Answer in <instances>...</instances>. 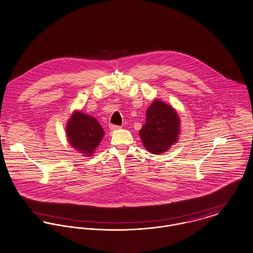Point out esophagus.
Returning <instances> with one entry per match:
<instances>
[{
    "label": "esophagus",
    "instance_id": "34e87169",
    "mask_svg": "<svg viewBox=\"0 0 253 253\" xmlns=\"http://www.w3.org/2000/svg\"><path fill=\"white\" fill-rule=\"evenodd\" d=\"M109 127H110L111 130H116V129H120L121 128L120 126H116V125H110Z\"/></svg>",
    "mask_w": 253,
    "mask_h": 253
}]
</instances>
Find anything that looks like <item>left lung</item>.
Listing matches in <instances>:
<instances>
[{"label":"left lung","instance_id":"left-lung-1","mask_svg":"<svg viewBox=\"0 0 253 253\" xmlns=\"http://www.w3.org/2000/svg\"><path fill=\"white\" fill-rule=\"evenodd\" d=\"M180 119L168 104L156 99L146 112V123L140 129L144 147L153 154H162L177 142Z\"/></svg>","mask_w":253,"mask_h":253}]
</instances>
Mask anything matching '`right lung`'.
<instances>
[{"label": "right lung", "instance_id": "right-lung-1", "mask_svg": "<svg viewBox=\"0 0 253 253\" xmlns=\"http://www.w3.org/2000/svg\"><path fill=\"white\" fill-rule=\"evenodd\" d=\"M67 134L74 149L85 154V157H90L100 143L104 131L92 116L75 112L69 120Z\"/></svg>", "mask_w": 253, "mask_h": 253}]
</instances>
